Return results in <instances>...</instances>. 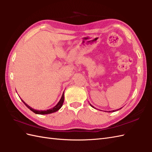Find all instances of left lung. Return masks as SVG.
<instances>
[{
	"instance_id": "1",
	"label": "left lung",
	"mask_w": 152,
	"mask_h": 152,
	"mask_svg": "<svg viewBox=\"0 0 152 152\" xmlns=\"http://www.w3.org/2000/svg\"><path fill=\"white\" fill-rule=\"evenodd\" d=\"M90 105H91V106L92 107L94 108V106H93V105H91V104H90ZM118 110H119V109H117V110H113V111H107V112H109V113H111V112H115V111H118ZM106 112H107V111H106Z\"/></svg>"
}]
</instances>
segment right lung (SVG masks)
<instances>
[{"label": "right lung", "mask_w": 152, "mask_h": 152, "mask_svg": "<svg viewBox=\"0 0 152 152\" xmlns=\"http://www.w3.org/2000/svg\"><path fill=\"white\" fill-rule=\"evenodd\" d=\"M21 100H22V102H23L24 104H25V105L28 109H30L31 111H33L36 114H38V115L50 114V113H54V112H56L57 111H58L59 109L62 107L63 104V102H64V92H63V93L62 94V96L61 98V99H60V100L59 101L58 103L56 104L54 107H52L51 109H47V110H43V111H42V110H40V111L39 110H36V109H34L33 108H31L30 106H29V105H28L27 104H26L25 102H24L22 99H21Z\"/></svg>", "instance_id": "obj_1"}]
</instances>
